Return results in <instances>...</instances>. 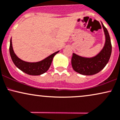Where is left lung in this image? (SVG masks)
I'll return each instance as SVG.
<instances>
[{
	"instance_id": "obj_1",
	"label": "left lung",
	"mask_w": 120,
	"mask_h": 120,
	"mask_svg": "<svg viewBox=\"0 0 120 120\" xmlns=\"http://www.w3.org/2000/svg\"><path fill=\"white\" fill-rule=\"evenodd\" d=\"M105 36L104 46L101 52L92 58H85L72 53L71 64L74 70L80 74L92 75L96 74L104 68L109 60L112 53V45L109 34L107 28L102 23Z\"/></svg>"
}]
</instances>
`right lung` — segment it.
Segmentation results:
<instances>
[{
	"instance_id": "obj_1",
	"label": "right lung",
	"mask_w": 120,
	"mask_h": 120,
	"mask_svg": "<svg viewBox=\"0 0 120 120\" xmlns=\"http://www.w3.org/2000/svg\"><path fill=\"white\" fill-rule=\"evenodd\" d=\"M59 52H55L40 62H28L21 60L17 56L13 50L12 40L11 38L9 45V53L13 64L20 70L30 75H40L45 73L48 70L52 64V60L56 54Z\"/></svg>"
}]
</instances>
